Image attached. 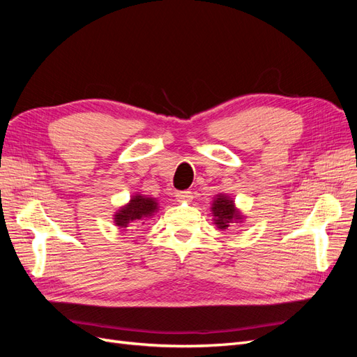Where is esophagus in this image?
Listing matches in <instances>:
<instances>
[{
    "label": "esophagus",
    "instance_id": "1",
    "mask_svg": "<svg viewBox=\"0 0 357 357\" xmlns=\"http://www.w3.org/2000/svg\"><path fill=\"white\" fill-rule=\"evenodd\" d=\"M177 201H190L192 199V192L190 190H180L176 192Z\"/></svg>",
    "mask_w": 357,
    "mask_h": 357
}]
</instances>
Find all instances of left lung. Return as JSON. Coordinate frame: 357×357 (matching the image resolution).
<instances>
[{"label":"left lung","mask_w":357,"mask_h":357,"mask_svg":"<svg viewBox=\"0 0 357 357\" xmlns=\"http://www.w3.org/2000/svg\"><path fill=\"white\" fill-rule=\"evenodd\" d=\"M211 211L214 215V223L218 225L219 229H228L231 223H238V220L243 219V215L235 208L234 201L226 195H218L213 202Z\"/></svg>","instance_id":"left-lung-1"}]
</instances>
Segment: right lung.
<instances>
[{
    "label": "right lung",
    "mask_w": 357,
    "mask_h": 357,
    "mask_svg": "<svg viewBox=\"0 0 357 357\" xmlns=\"http://www.w3.org/2000/svg\"><path fill=\"white\" fill-rule=\"evenodd\" d=\"M156 211L158 202L153 198L135 195L114 214V223L121 228H134L137 223H144V220Z\"/></svg>",
    "instance_id": "add662e5"
}]
</instances>
